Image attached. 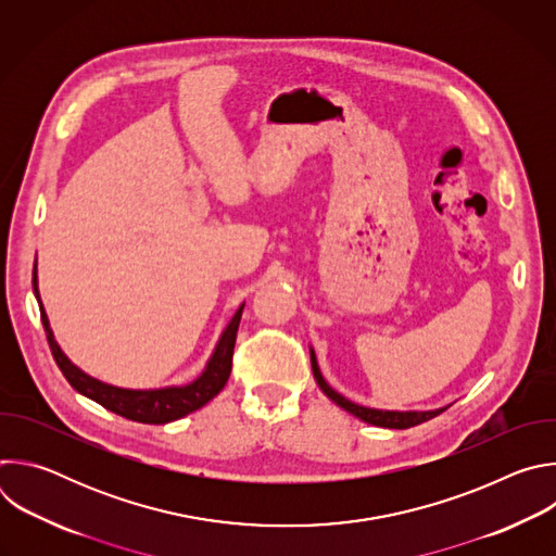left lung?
I'll use <instances>...</instances> for the list:
<instances>
[{
    "label": "left lung",
    "instance_id": "left-lung-1",
    "mask_svg": "<svg viewBox=\"0 0 556 556\" xmlns=\"http://www.w3.org/2000/svg\"><path fill=\"white\" fill-rule=\"evenodd\" d=\"M309 363H312V374H314V380L316 384H319V389L328 395V399L332 403H337L341 409H345L348 414L356 416L358 420L367 422V425H374V427H384V429H409V427H416V425H422L435 416H440L442 412H446L451 405L446 407H440V409H429V412H389V409H374V407H363V405H356L352 403L350 399H345L343 393H339L337 389H332L328 384V380L324 378L321 369H319V361H316V354L314 350L309 348Z\"/></svg>",
    "mask_w": 556,
    "mask_h": 556
}]
</instances>
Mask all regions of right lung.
I'll use <instances>...</instances> for the list:
<instances>
[{
	"label": "right lung",
	"instance_id": "add662e5",
	"mask_svg": "<svg viewBox=\"0 0 556 556\" xmlns=\"http://www.w3.org/2000/svg\"><path fill=\"white\" fill-rule=\"evenodd\" d=\"M33 290H35V296L39 301L41 324H43L52 356H54L59 369L63 371V376L67 378V382L78 393H84L86 399L99 403L101 407H105V409H110V412H114V414H118L127 420L144 422V425H167V422L180 420V418L198 412L200 407H204L208 401H213L215 395L224 389V384L230 376L232 348H235V339H237V328H240L244 303L235 309L232 319L222 330L204 369L191 382L151 387V389H129V387H118V384L103 382V380L86 374L81 367H76L65 356V352L61 350V345L54 339L46 307L41 303L37 262H35V270H33Z\"/></svg>",
	"mask_w": 556,
	"mask_h": 556
}]
</instances>
